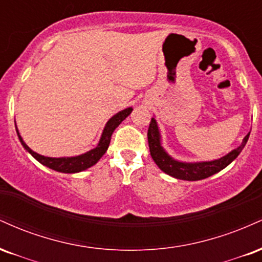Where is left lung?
<instances>
[{
    "label": "left lung",
    "mask_w": 262,
    "mask_h": 262,
    "mask_svg": "<svg viewBox=\"0 0 262 262\" xmlns=\"http://www.w3.org/2000/svg\"><path fill=\"white\" fill-rule=\"evenodd\" d=\"M249 133L243 139L242 145L237 146L236 149L231 150L229 154H227L223 158L213 161H202V162H182L177 161L165 151V149L161 146V135L159 130L158 123L155 118H151V122L149 124L148 129V143L150 149V155L155 164L160 167V170L164 171L167 175L175 177L179 180H186V181H198V180L207 179V177L214 175L227 167L231 161H234L237 158V155L244 149L246 141L249 139Z\"/></svg>",
    "instance_id": "8db88e82"
}]
</instances>
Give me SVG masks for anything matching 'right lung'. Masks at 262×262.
<instances>
[{"label": "right lung", "mask_w": 262, "mask_h": 262, "mask_svg": "<svg viewBox=\"0 0 262 262\" xmlns=\"http://www.w3.org/2000/svg\"><path fill=\"white\" fill-rule=\"evenodd\" d=\"M133 108L129 107L125 108V110L121 111L117 114H114L112 118L107 122L106 127H104L103 132H102L101 139L98 141L97 146L95 149L90 150V151L85 152V154H81L77 156H71V158H48V156H43L38 152L33 151V150L29 148L28 145L23 141L22 137H20L19 133H18V129L16 128L18 138H19L20 143H22L23 148H25L27 151L31 154L35 160L40 162L41 165L44 166L49 167V169L59 171V172H64V173H75V172H80V171H83L89 167L93 166L102 156L104 155V152L107 151L108 146H110V141H111V137H112L114 129L118 127L121 123L124 121L125 118L132 113Z\"/></svg>", "instance_id": "1"}]
</instances>
